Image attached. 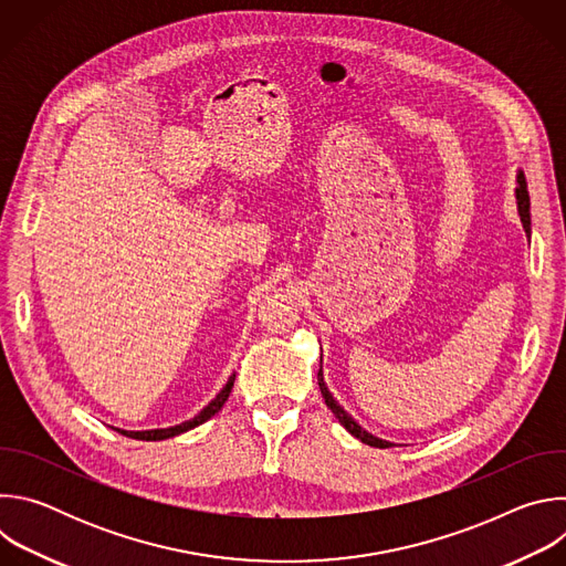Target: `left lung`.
<instances>
[{"label": "left lung", "mask_w": 566, "mask_h": 566, "mask_svg": "<svg viewBox=\"0 0 566 566\" xmlns=\"http://www.w3.org/2000/svg\"><path fill=\"white\" fill-rule=\"evenodd\" d=\"M517 181H520V188H517V208H520V217H522V223H524V228H526V232H531V212H528V208H531V199H528V188H526V177L524 175H520L517 177ZM317 385H319V391H322V398H325V402H327V408L336 415V419L340 421V426H345V430L347 432H352L356 439H360L363 443H367V446H371V448H391V443L389 441H382V439H376V437H371L369 432H365L340 406L336 402V398L329 394V389H327V385H325V378H322V365H319V371H317Z\"/></svg>", "instance_id": "left-lung-1"}]
</instances>
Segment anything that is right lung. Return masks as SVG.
I'll use <instances>...</instances> for the list:
<instances>
[{"label":"right lung","mask_w":566,"mask_h":566,"mask_svg":"<svg viewBox=\"0 0 566 566\" xmlns=\"http://www.w3.org/2000/svg\"><path fill=\"white\" fill-rule=\"evenodd\" d=\"M232 385H234V376H230V378H228L226 387L217 394V398L210 402L208 408H203V412H201V415H197L192 421H186V423H181V426L166 428V430H145V432H127V430H118V432H120V434H125V437H129V439H138V441H160V439H170V437H177V434H181V432H188V430H192V428H197V426L206 423L210 417H214V415L223 408V402L228 400V396H230V391H232Z\"/></svg>","instance_id":"1"}]
</instances>
